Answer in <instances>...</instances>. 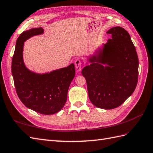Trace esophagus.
I'll use <instances>...</instances> for the list:
<instances>
[{"instance_id":"esophagus-1","label":"esophagus","mask_w":153,"mask_h":153,"mask_svg":"<svg viewBox=\"0 0 153 153\" xmlns=\"http://www.w3.org/2000/svg\"><path fill=\"white\" fill-rule=\"evenodd\" d=\"M75 66H76V68L77 71H81L82 69L81 61L80 59H76L75 61Z\"/></svg>"}]
</instances>
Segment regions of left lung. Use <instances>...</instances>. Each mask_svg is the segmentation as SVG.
I'll return each mask as SVG.
<instances>
[{"label":"left lung","mask_w":153,"mask_h":153,"mask_svg":"<svg viewBox=\"0 0 153 153\" xmlns=\"http://www.w3.org/2000/svg\"><path fill=\"white\" fill-rule=\"evenodd\" d=\"M106 44L88 57L91 65L82 70L91 103L103 109H112L124 103L134 92L138 79V58L130 35L124 28H111Z\"/></svg>","instance_id":"obj_1"}]
</instances>
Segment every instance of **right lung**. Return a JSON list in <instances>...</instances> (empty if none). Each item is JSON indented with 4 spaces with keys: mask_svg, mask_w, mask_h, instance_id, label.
I'll use <instances>...</instances> for the list:
<instances>
[{
    "mask_svg": "<svg viewBox=\"0 0 153 153\" xmlns=\"http://www.w3.org/2000/svg\"><path fill=\"white\" fill-rule=\"evenodd\" d=\"M42 28L23 32L18 37L11 62V73L18 97L26 107L42 114H53L60 111L67 100V94L75 76L73 63L67 67L49 73L37 74L26 68L23 61L24 42L37 35Z\"/></svg>",
    "mask_w": 153,
    "mask_h": 153,
    "instance_id": "1",
    "label": "right lung"
}]
</instances>
